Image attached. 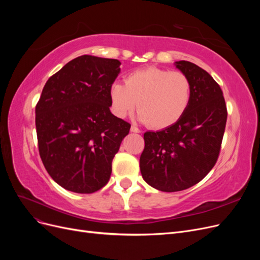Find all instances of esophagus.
Instances as JSON below:
<instances>
[{
  "mask_svg": "<svg viewBox=\"0 0 260 260\" xmlns=\"http://www.w3.org/2000/svg\"><path fill=\"white\" fill-rule=\"evenodd\" d=\"M130 131H131V132H135V133H140V132H141V131H140V129H139V128H137L136 125H131Z\"/></svg>",
  "mask_w": 260,
  "mask_h": 260,
  "instance_id": "obj_1",
  "label": "esophagus"
}]
</instances>
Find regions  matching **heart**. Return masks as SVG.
Listing matches in <instances>:
<instances>
[{
	"label": "heart",
	"mask_w": 260,
	"mask_h": 260,
	"mask_svg": "<svg viewBox=\"0 0 260 260\" xmlns=\"http://www.w3.org/2000/svg\"><path fill=\"white\" fill-rule=\"evenodd\" d=\"M113 114L124 118L139 108L138 119L154 129H167L185 114L191 102V82L181 72L149 67L136 70L109 88Z\"/></svg>",
	"instance_id": "heart-1"
}]
</instances>
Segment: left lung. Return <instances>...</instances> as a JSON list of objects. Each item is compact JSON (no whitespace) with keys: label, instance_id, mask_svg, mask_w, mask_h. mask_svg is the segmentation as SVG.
I'll return each instance as SVG.
<instances>
[{"label":"left lung","instance_id":"left-lung-1","mask_svg":"<svg viewBox=\"0 0 260 260\" xmlns=\"http://www.w3.org/2000/svg\"><path fill=\"white\" fill-rule=\"evenodd\" d=\"M191 82V102L174 125L144 133L141 175L162 192H178L199 183L215 166L221 146L226 106L219 84L191 61H175Z\"/></svg>","mask_w":260,"mask_h":260}]
</instances>
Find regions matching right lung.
<instances>
[{"label":"right lung","instance_id":"1","mask_svg":"<svg viewBox=\"0 0 260 260\" xmlns=\"http://www.w3.org/2000/svg\"><path fill=\"white\" fill-rule=\"evenodd\" d=\"M118 59L82 55L53 75L36 107L40 157L52 179L68 191L103 187L112 161L131 125L114 116L109 88L120 73Z\"/></svg>","mask_w":260,"mask_h":260}]
</instances>
